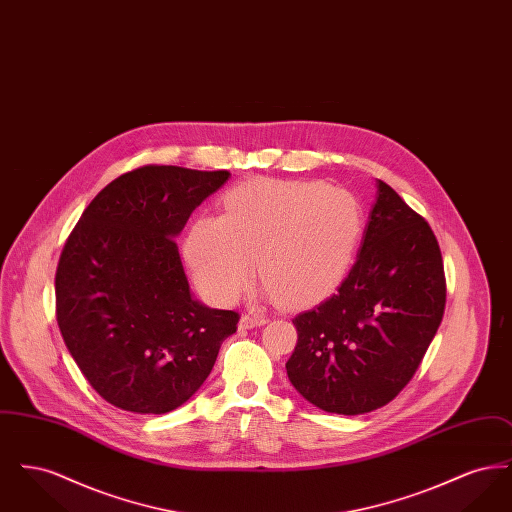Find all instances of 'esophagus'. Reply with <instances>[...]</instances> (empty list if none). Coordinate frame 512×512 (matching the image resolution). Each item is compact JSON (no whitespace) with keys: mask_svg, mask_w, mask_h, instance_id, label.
I'll use <instances>...</instances> for the list:
<instances>
[{"mask_svg":"<svg viewBox=\"0 0 512 512\" xmlns=\"http://www.w3.org/2000/svg\"><path fill=\"white\" fill-rule=\"evenodd\" d=\"M267 322V318L261 317V315H244L240 320V328L242 330H249V328H255V326H263Z\"/></svg>","mask_w":512,"mask_h":512,"instance_id":"obj_1","label":"esophagus"}]
</instances>
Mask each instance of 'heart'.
Returning <instances> with one entry per match:
<instances>
[{
	"label": "heart",
	"instance_id": "obj_1",
	"mask_svg": "<svg viewBox=\"0 0 512 512\" xmlns=\"http://www.w3.org/2000/svg\"><path fill=\"white\" fill-rule=\"evenodd\" d=\"M363 232L361 201L324 182L253 178L224 195V215L201 217L186 240L199 288L234 301L257 276L284 305L330 290L347 270Z\"/></svg>",
	"mask_w": 512,
	"mask_h": 512
}]
</instances>
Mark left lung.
<instances>
[{"label": "left lung", "instance_id": "obj_1", "mask_svg": "<svg viewBox=\"0 0 512 512\" xmlns=\"http://www.w3.org/2000/svg\"><path fill=\"white\" fill-rule=\"evenodd\" d=\"M445 272L430 224L386 182L361 251L332 297L293 318V388L326 413L363 414L399 395L438 332Z\"/></svg>", "mask_w": 512, "mask_h": 512}]
</instances>
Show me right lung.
Here are the masks:
<instances>
[{"instance_id":"obj_1","label":"right lung","mask_w":512,"mask_h":512,"mask_svg":"<svg viewBox=\"0 0 512 512\" xmlns=\"http://www.w3.org/2000/svg\"><path fill=\"white\" fill-rule=\"evenodd\" d=\"M228 171L144 165L107 184L69 234L55 317L74 363L128 413L163 414L205 382L236 311L192 299L174 236Z\"/></svg>"}]
</instances>
